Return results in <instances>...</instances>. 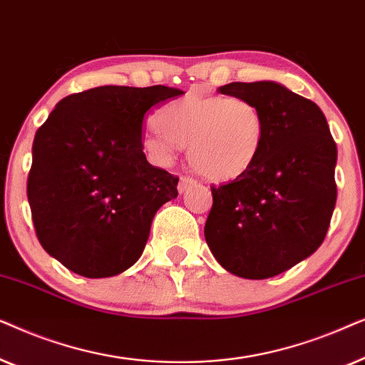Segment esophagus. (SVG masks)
<instances>
[{
  "label": "esophagus",
  "mask_w": 365,
  "mask_h": 365,
  "mask_svg": "<svg viewBox=\"0 0 365 365\" xmlns=\"http://www.w3.org/2000/svg\"><path fill=\"white\" fill-rule=\"evenodd\" d=\"M194 184H196V181H194L192 178H187V176H182V178H179V184H178V191L179 192H186L189 187L191 186H194Z\"/></svg>",
  "instance_id": "esophagus-1"
}]
</instances>
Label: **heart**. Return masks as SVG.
I'll return each instance as SVG.
<instances>
[{"label":"heart","mask_w":365,"mask_h":365,"mask_svg":"<svg viewBox=\"0 0 365 365\" xmlns=\"http://www.w3.org/2000/svg\"><path fill=\"white\" fill-rule=\"evenodd\" d=\"M143 148L154 161L169 164L187 146L191 166L209 181L241 178L257 161L266 139L261 108L242 96L187 93L164 104Z\"/></svg>","instance_id":"b5f03b06"}]
</instances>
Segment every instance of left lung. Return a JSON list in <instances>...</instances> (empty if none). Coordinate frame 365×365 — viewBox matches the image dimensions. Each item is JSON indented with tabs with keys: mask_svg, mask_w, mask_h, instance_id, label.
I'll use <instances>...</instances> for the list:
<instances>
[{
	"mask_svg": "<svg viewBox=\"0 0 365 365\" xmlns=\"http://www.w3.org/2000/svg\"><path fill=\"white\" fill-rule=\"evenodd\" d=\"M219 93L256 103L266 139L246 174L211 187L204 237L227 272L274 277L316 252L326 237L337 199L336 143L321 108L282 84L229 83Z\"/></svg>",
	"mask_w": 365,
	"mask_h": 365,
	"instance_id": "8db88e82",
	"label": "left lung"
}]
</instances>
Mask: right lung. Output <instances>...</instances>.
Segmentation results:
<instances>
[{
  "mask_svg": "<svg viewBox=\"0 0 365 365\" xmlns=\"http://www.w3.org/2000/svg\"><path fill=\"white\" fill-rule=\"evenodd\" d=\"M182 91L99 86L61 99L36 131L28 202L44 251L89 279L118 276L141 257L154 214L179 179L143 153L149 109Z\"/></svg>",
  "mask_w": 365,
  "mask_h": 365,
  "instance_id": "right-lung-1",
  "label": "right lung"
}]
</instances>
